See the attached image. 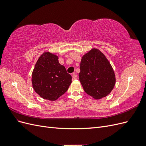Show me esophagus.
<instances>
[{"instance_id":"obj_1","label":"esophagus","mask_w":146,"mask_h":146,"mask_svg":"<svg viewBox=\"0 0 146 146\" xmlns=\"http://www.w3.org/2000/svg\"><path fill=\"white\" fill-rule=\"evenodd\" d=\"M72 78L74 79V80H76V79L77 78V76L75 73H74L72 74Z\"/></svg>"}]
</instances>
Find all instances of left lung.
Listing matches in <instances>:
<instances>
[{
  "mask_svg": "<svg viewBox=\"0 0 146 146\" xmlns=\"http://www.w3.org/2000/svg\"><path fill=\"white\" fill-rule=\"evenodd\" d=\"M78 76L84 91L96 100L107 96L116 84L112 66L96 48H92L82 56Z\"/></svg>",
  "mask_w": 146,
  "mask_h": 146,
  "instance_id": "left-lung-1",
  "label": "left lung"
}]
</instances>
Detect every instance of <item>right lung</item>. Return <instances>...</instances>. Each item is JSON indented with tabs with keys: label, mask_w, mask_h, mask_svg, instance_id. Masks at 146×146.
Listing matches in <instances>:
<instances>
[{
	"label": "right lung",
	"mask_w": 146,
	"mask_h": 146,
	"mask_svg": "<svg viewBox=\"0 0 146 146\" xmlns=\"http://www.w3.org/2000/svg\"><path fill=\"white\" fill-rule=\"evenodd\" d=\"M71 83V76L60 64L56 55L45 52L39 57L32 72V83L41 98L55 101L67 91Z\"/></svg>",
	"instance_id": "1"
}]
</instances>
